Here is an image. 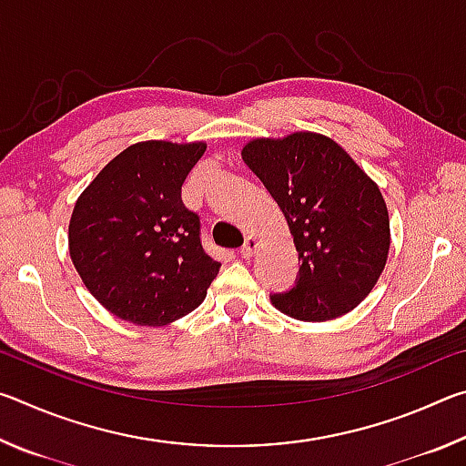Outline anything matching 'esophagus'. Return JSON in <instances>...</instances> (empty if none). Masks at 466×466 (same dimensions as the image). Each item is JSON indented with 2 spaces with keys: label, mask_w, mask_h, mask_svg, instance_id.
I'll return each instance as SVG.
<instances>
[{
  "label": "esophagus",
  "mask_w": 466,
  "mask_h": 466,
  "mask_svg": "<svg viewBox=\"0 0 466 466\" xmlns=\"http://www.w3.org/2000/svg\"><path fill=\"white\" fill-rule=\"evenodd\" d=\"M258 244H261V240H258L257 236H248L247 242H244V244H242V248H240V255H242V258H250L252 255H255L257 248H258Z\"/></svg>",
  "instance_id": "obj_1"
}]
</instances>
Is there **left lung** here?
<instances>
[{
  "instance_id": "8db88e82",
  "label": "left lung",
  "mask_w": 466,
  "mask_h": 466,
  "mask_svg": "<svg viewBox=\"0 0 466 466\" xmlns=\"http://www.w3.org/2000/svg\"><path fill=\"white\" fill-rule=\"evenodd\" d=\"M242 160L278 201L302 261L296 286L271 296L275 309L306 322L356 309L376 286L390 248L378 185L341 146L312 131L252 139Z\"/></svg>"
}]
</instances>
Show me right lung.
I'll return each mask as SVG.
<instances>
[{
    "label": "right lung",
    "instance_id": "1",
    "mask_svg": "<svg viewBox=\"0 0 466 466\" xmlns=\"http://www.w3.org/2000/svg\"><path fill=\"white\" fill-rule=\"evenodd\" d=\"M205 147L139 141L77 197L69 255L84 286L115 317L162 327L208 296L222 263L203 250L199 216L180 199Z\"/></svg>",
    "mask_w": 466,
    "mask_h": 466
}]
</instances>
